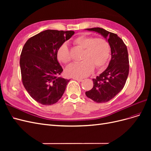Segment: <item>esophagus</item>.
Returning a JSON list of instances; mask_svg holds the SVG:
<instances>
[{
  "mask_svg": "<svg viewBox=\"0 0 151 151\" xmlns=\"http://www.w3.org/2000/svg\"><path fill=\"white\" fill-rule=\"evenodd\" d=\"M73 79L76 80V81H79V82H81V81H83V79H81V78H79V77H73Z\"/></svg>",
  "mask_w": 151,
  "mask_h": 151,
  "instance_id": "obj_1",
  "label": "esophagus"
}]
</instances>
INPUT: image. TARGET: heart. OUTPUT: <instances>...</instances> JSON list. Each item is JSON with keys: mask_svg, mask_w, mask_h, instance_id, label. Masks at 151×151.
Instances as JSON below:
<instances>
[{"mask_svg": "<svg viewBox=\"0 0 151 151\" xmlns=\"http://www.w3.org/2000/svg\"><path fill=\"white\" fill-rule=\"evenodd\" d=\"M73 43L84 49L80 62L72 63L66 69L68 76L73 77H84L93 72L94 67L101 69L106 65L110 57V46L107 41L102 38L81 35L76 38ZM57 56L58 61L67 64L71 61L69 49L63 43L58 49Z\"/></svg>", "mask_w": 151, "mask_h": 151, "instance_id": "obj_1", "label": "heart"}]
</instances>
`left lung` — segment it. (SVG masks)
Listing matches in <instances>:
<instances>
[{"label":"left lung","instance_id":"obj_1","mask_svg":"<svg viewBox=\"0 0 151 151\" xmlns=\"http://www.w3.org/2000/svg\"><path fill=\"white\" fill-rule=\"evenodd\" d=\"M108 38L111 58L108 67L93 81V88L86 91V96L96 103H106L119 93L124 87L129 73V55L126 45L116 34L101 28H88Z\"/></svg>","mask_w":151,"mask_h":151}]
</instances>
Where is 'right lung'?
I'll list each match as a JSON object with an SVG mask.
<instances>
[{"instance_id":"add662e5","label":"right lung","mask_w":151,"mask_h":151,"mask_svg":"<svg viewBox=\"0 0 151 151\" xmlns=\"http://www.w3.org/2000/svg\"><path fill=\"white\" fill-rule=\"evenodd\" d=\"M74 34L73 31L47 29L32 36L24 44L19 61L22 82L36 102L48 106L62 96L70 80L59 77L63 69L57 53Z\"/></svg>"}]
</instances>
